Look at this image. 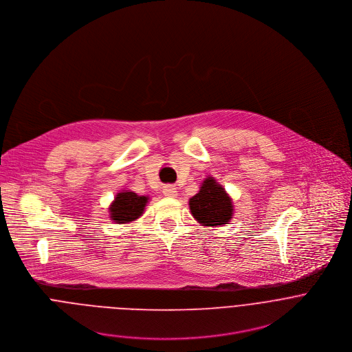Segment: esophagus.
Segmentation results:
<instances>
[{
    "label": "esophagus",
    "instance_id": "obj_1",
    "mask_svg": "<svg viewBox=\"0 0 352 352\" xmlns=\"http://www.w3.org/2000/svg\"><path fill=\"white\" fill-rule=\"evenodd\" d=\"M162 194L166 198H175V197H177V190L173 186H166V187H164Z\"/></svg>",
    "mask_w": 352,
    "mask_h": 352
}]
</instances>
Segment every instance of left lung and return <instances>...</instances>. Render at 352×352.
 <instances>
[{
  "label": "left lung",
  "mask_w": 352,
  "mask_h": 352,
  "mask_svg": "<svg viewBox=\"0 0 352 352\" xmlns=\"http://www.w3.org/2000/svg\"><path fill=\"white\" fill-rule=\"evenodd\" d=\"M192 217L201 226H223L233 218V201L225 188L211 176L201 183L197 195L190 201Z\"/></svg>",
  "instance_id": "left-lung-1"
}]
</instances>
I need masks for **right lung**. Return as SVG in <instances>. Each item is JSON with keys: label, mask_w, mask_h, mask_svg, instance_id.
Wrapping results in <instances>:
<instances>
[{"label": "right lung", "mask_w": 352, "mask_h": 352, "mask_svg": "<svg viewBox=\"0 0 352 352\" xmlns=\"http://www.w3.org/2000/svg\"><path fill=\"white\" fill-rule=\"evenodd\" d=\"M148 199V197L137 195L130 190H123L116 194L115 199L109 204V218L119 225L130 223L144 214L149 201Z\"/></svg>", "instance_id": "right-lung-1"}]
</instances>
